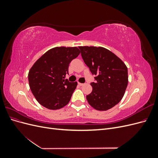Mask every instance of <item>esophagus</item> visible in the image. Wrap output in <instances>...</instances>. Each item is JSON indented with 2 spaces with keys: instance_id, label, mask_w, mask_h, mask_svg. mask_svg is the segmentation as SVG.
<instances>
[{
  "instance_id": "34e87169",
  "label": "esophagus",
  "mask_w": 158,
  "mask_h": 158,
  "mask_svg": "<svg viewBox=\"0 0 158 158\" xmlns=\"http://www.w3.org/2000/svg\"><path fill=\"white\" fill-rule=\"evenodd\" d=\"M78 85H80V86H81V85H84V84H82V83H80V82H78Z\"/></svg>"
}]
</instances>
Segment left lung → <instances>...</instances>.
<instances>
[{
	"label": "left lung",
	"instance_id": "1",
	"mask_svg": "<svg viewBox=\"0 0 158 158\" xmlns=\"http://www.w3.org/2000/svg\"><path fill=\"white\" fill-rule=\"evenodd\" d=\"M81 55L95 75L90 84L92 92L86 95L88 103L98 111H107L122 99L128 85L125 64L112 52L102 47H79Z\"/></svg>",
	"mask_w": 158,
	"mask_h": 158
}]
</instances>
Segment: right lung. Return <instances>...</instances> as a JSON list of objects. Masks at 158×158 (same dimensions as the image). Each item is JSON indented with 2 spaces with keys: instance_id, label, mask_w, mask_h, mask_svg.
<instances>
[{
  "instance_id": "obj_1",
  "label": "right lung",
  "mask_w": 158,
  "mask_h": 158,
  "mask_svg": "<svg viewBox=\"0 0 158 158\" xmlns=\"http://www.w3.org/2000/svg\"><path fill=\"white\" fill-rule=\"evenodd\" d=\"M80 51L77 47H55L47 51L28 73L30 88L37 101L49 109L56 110L69 103L77 82L64 79L70 62Z\"/></svg>"
}]
</instances>
